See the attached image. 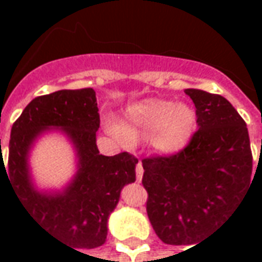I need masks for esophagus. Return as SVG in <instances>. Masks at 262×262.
<instances>
[{"label": "esophagus", "instance_id": "obj_1", "mask_svg": "<svg viewBox=\"0 0 262 262\" xmlns=\"http://www.w3.org/2000/svg\"><path fill=\"white\" fill-rule=\"evenodd\" d=\"M143 172H144V170H143V164L139 161L136 165V180L137 182H142V178H143Z\"/></svg>", "mask_w": 262, "mask_h": 262}]
</instances>
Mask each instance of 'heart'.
Segmentation results:
<instances>
[{"mask_svg":"<svg viewBox=\"0 0 262 262\" xmlns=\"http://www.w3.org/2000/svg\"><path fill=\"white\" fill-rule=\"evenodd\" d=\"M108 129L126 144L133 143L139 136H148L156 151L176 154L192 139L196 129V112L185 102L146 98L127 106L123 125L109 122Z\"/></svg>","mask_w":262,"mask_h":262,"instance_id":"1","label":"heart"}]
</instances>
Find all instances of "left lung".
<instances>
[{
    "instance_id": "8db88e82",
    "label": "left lung",
    "mask_w": 262,
    "mask_h": 262,
    "mask_svg": "<svg viewBox=\"0 0 262 262\" xmlns=\"http://www.w3.org/2000/svg\"><path fill=\"white\" fill-rule=\"evenodd\" d=\"M185 94L198 118L189 144L142 161L148 219L161 242L172 246L193 244L213 230L246 196L253 172L247 126L233 105L196 88Z\"/></svg>"
}]
</instances>
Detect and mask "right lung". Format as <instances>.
<instances>
[{
  "label": "right lung",
  "instance_id": "1",
  "mask_svg": "<svg viewBox=\"0 0 262 262\" xmlns=\"http://www.w3.org/2000/svg\"><path fill=\"white\" fill-rule=\"evenodd\" d=\"M98 129L99 114L92 88L52 92L28 103L11 130L7 168L0 160V172L3 168L26 212L73 250L102 246L122 189L136 181V157L99 154ZM52 131H59L72 144L76 171L61 188L45 190L34 182L30 154Z\"/></svg>",
  "mask_w": 262,
  "mask_h": 262
}]
</instances>
